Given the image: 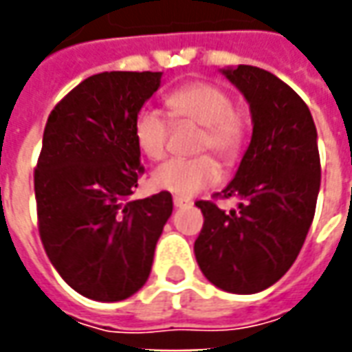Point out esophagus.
<instances>
[{
	"label": "esophagus",
	"mask_w": 352,
	"mask_h": 352,
	"mask_svg": "<svg viewBox=\"0 0 352 352\" xmlns=\"http://www.w3.org/2000/svg\"><path fill=\"white\" fill-rule=\"evenodd\" d=\"M173 206L179 207V209H181V207H190L192 199H186V198H181V196H175V198H173Z\"/></svg>",
	"instance_id": "esophagus-1"
}]
</instances>
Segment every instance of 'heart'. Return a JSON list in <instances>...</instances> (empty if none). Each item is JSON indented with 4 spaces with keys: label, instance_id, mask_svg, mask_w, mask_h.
<instances>
[{
    "label": "heart",
    "instance_id": "obj_1",
    "mask_svg": "<svg viewBox=\"0 0 352 352\" xmlns=\"http://www.w3.org/2000/svg\"><path fill=\"white\" fill-rule=\"evenodd\" d=\"M169 116L181 122L190 120L201 126L196 151H211L224 164H232L243 151L249 126L245 113L234 105L224 88L213 82H188L166 96ZM169 122L153 107L139 109L133 118V139L148 160H162L168 151ZM219 164L211 154L194 158H173L154 169L153 184L158 190L181 198H192L219 181Z\"/></svg>",
    "mask_w": 352,
    "mask_h": 352
}]
</instances>
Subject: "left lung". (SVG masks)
Returning a JSON list of instances; mask_svg holds the SVG:
<instances>
[{"instance_id":"8db88e82","label":"left lung","mask_w":352,"mask_h":352,"mask_svg":"<svg viewBox=\"0 0 352 352\" xmlns=\"http://www.w3.org/2000/svg\"><path fill=\"white\" fill-rule=\"evenodd\" d=\"M222 75L251 107L252 138L222 198L237 211L199 199L204 228L194 243L201 273L234 294H254L285 275L302 251L320 188L317 128L309 107L273 73L237 65Z\"/></svg>"}]
</instances>
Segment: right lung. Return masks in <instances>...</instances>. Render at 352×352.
<instances>
[{"label": "right lung", "mask_w": 352, "mask_h": 352, "mask_svg": "<svg viewBox=\"0 0 352 352\" xmlns=\"http://www.w3.org/2000/svg\"><path fill=\"white\" fill-rule=\"evenodd\" d=\"M160 72H105L49 115L34 173L39 236L62 279L96 302H120L148 279L173 211L169 192L131 199L141 166L133 118Z\"/></svg>", "instance_id": "right-lung-1"}]
</instances>
